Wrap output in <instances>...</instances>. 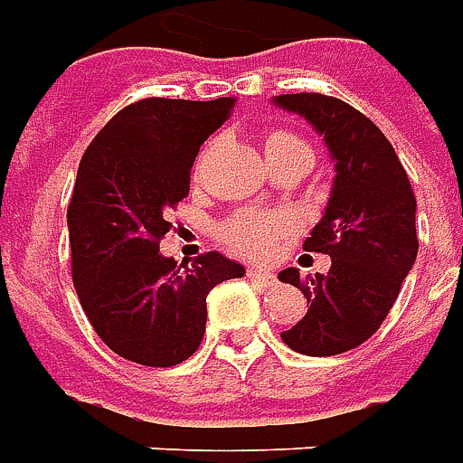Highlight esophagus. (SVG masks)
<instances>
[{
	"label": "esophagus",
	"mask_w": 463,
	"mask_h": 463,
	"mask_svg": "<svg viewBox=\"0 0 463 463\" xmlns=\"http://www.w3.org/2000/svg\"><path fill=\"white\" fill-rule=\"evenodd\" d=\"M246 279L251 283H259V286H273L276 283V276L271 271H264V269H249Z\"/></svg>",
	"instance_id": "esophagus-1"
}]
</instances>
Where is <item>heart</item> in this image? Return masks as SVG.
<instances>
[{
  "label": "heart",
  "mask_w": 463,
  "mask_h": 463,
  "mask_svg": "<svg viewBox=\"0 0 463 463\" xmlns=\"http://www.w3.org/2000/svg\"><path fill=\"white\" fill-rule=\"evenodd\" d=\"M264 150L269 160H276L293 150H308L301 137L288 130H269L264 137ZM296 232V219L283 212H259L241 209L219 224V239L249 259H266L276 251L286 236Z\"/></svg>",
  "instance_id": "heart-1"
}]
</instances>
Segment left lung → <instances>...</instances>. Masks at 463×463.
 I'll list each match as a JSON object with an SVG mask.
<instances>
[{
    "label": "left lung",
    "mask_w": 463,
    "mask_h": 463,
    "mask_svg": "<svg viewBox=\"0 0 463 463\" xmlns=\"http://www.w3.org/2000/svg\"><path fill=\"white\" fill-rule=\"evenodd\" d=\"M276 106L306 118L335 160L326 214L303 241L306 251L328 254L330 269L301 276L291 266L279 273L310 303L281 338L301 355H340L373 338L397 301L420 249L417 199L390 140L345 100L288 93Z\"/></svg>",
    "instance_id": "left-lung-1"
}]
</instances>
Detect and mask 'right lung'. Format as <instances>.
I'll return each mask as SVG.
<instances>
[{
	"instance_id": "1",
	"label": "right lung",
	"mask_w": 463,
	"mask_h": 463,
	"mask_svg": "<svg viewBox=\"0 0 463 463\" xmlns=\"http://www.w3.org/2000/svg\"><path fill=\"white\" fill-rule=\"evenodd\" d=\"M236 98H143L110 118L80 157L69 204L71 273L90 326L116 355L172 367L194 355L207 328V296L241 279L219 251L177 269L160 254L165 219L190 194L199 145Z\"/></svg>"
}]
</instances>
